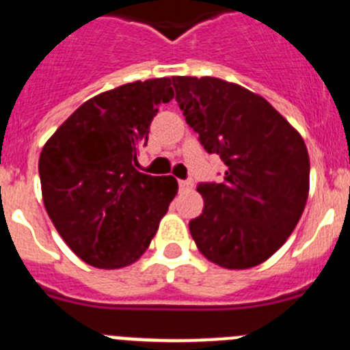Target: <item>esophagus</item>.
<instances>
[{
    "label": "esophagus",
    "mask_w": 350,
    "mask_h": 350,
    "mask_svg": "<svg viewBox=\"0 0 350 350\" xmlns=\"http://www.w3.org/2000/svg\"><path fill=\"white\" fill-rule=\"evenodd\" d=\"M178 185H180L182 191L191 189V187H193V180H191V178H187V180H178Z\"/></svg>",
    "instance_id": "1"
}]
</instances>
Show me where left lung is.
<instances>
[{
  "label": "left lung",
  "instance_id": "obj_1",
  "mask_svg": "<svg viewBox=\"0 0 350 350\" xmlns=\"http://www.w3.org/2000/svg\"><path fill=\"white\" fill-rule=\"evenodd\" d=\"M175 100L208 154L226 165L222 182H200L203 212L189 222L212 262L243 270L287 240L308 196L310 161L293 126L265 98L213 77H175Z\"/></svg>",
  "mask_w": 350,
  "mask_h": 350
}]
</instances>
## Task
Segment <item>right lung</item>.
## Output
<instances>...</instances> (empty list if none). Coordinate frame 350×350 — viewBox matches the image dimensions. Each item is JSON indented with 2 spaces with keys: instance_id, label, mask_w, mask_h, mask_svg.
<instances>
[{
  "instance_id": "1",
  "label": "right lung",
  "mask_w": 350,
  "mask_h": 350,
  "mask_svg": "<svg viewBox=\"0 0 350 350\" xmlns=\"http://www.w3.org/2000/svg\"><path fill=\"white\" fill-rule=\"evenodd\" d=\"M173 79L131 82L79 107L40 154L43 203L64 242L96 268L137 261L178 191L173 177L138 172L157 107Z\"/></svg>"
}]
</instances>
